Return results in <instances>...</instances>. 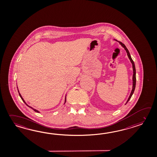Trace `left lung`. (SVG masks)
I'll use <instances>...</instances> for the list:
<instances>
[{"label": "left lung", "mask_w": 157, "mask_h": 157, "mask_svg": "<svg viewBox=\"0 0 157 157\" xmlns=\"http://www.w3.org/2000/svg\"><path fill=\"white\" fill-rule=\"evenodd\" d=\"M116 41H117V42H118L119 43L121 44V45H122V47H123L124 49L125 50V51H126V52L127 53V56L128 57V58H129V60H130V61H131V63H132V69H133V76H132V91L131 92V94H130V95H129V98H128V100H127V101L126 102V103H125V104L128 102L129 100H130V98H131L132 97V96L133 94V92H134V91H135V87H136V68H135V63L133 62V61L132 59V58H131V56L130 55V53H129V51H128V49L127 48V47H125V45L124 44H123L122 42H119V41H118L117 40H116L115 39H114Z\"/></svg>", "instance_id": "obj_1"}]
</instances>
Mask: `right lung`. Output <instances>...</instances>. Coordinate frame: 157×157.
Instances as JSON below:
<instances>
[{
    "label": "right lung",
    "mask_w": 157,
    "mask_h": 157,
    "mask_svg": "<svg viewBox=\"0 0 157 157\" xmlns=\"http://www.w3.org/2000/svg\"><path fill=\"white\" fill-rule=\"evenodd\" d=\"M17 88H18L17 87ZM17 90H18V94H19V95H20V98H21V99H22V101H24V102L25 104L26 105H27V106H29V107H30V108L32 109H33V110H34V112H36V113H40V112H39V111H38V110H36V109H35L33 108H32V107H30V106H29V105H28L27 104H26V102H25V101L24 100V98H22V96H21V94H20V92H19V91H18V89H17ZM66 96H65V102H64V104H65V102H66Z\"/></svg>",
    "instance_id": "1"
}]
</instances>
